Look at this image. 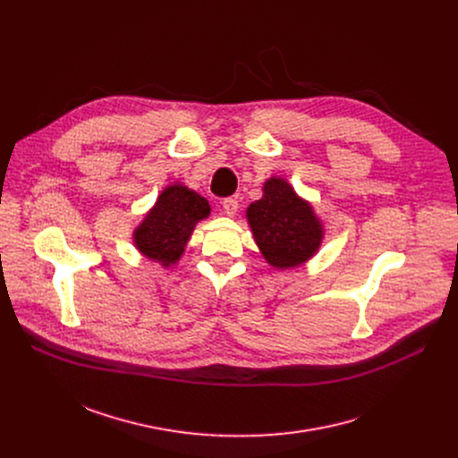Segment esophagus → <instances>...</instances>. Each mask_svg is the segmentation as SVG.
I'll return each instance as SVG.
<instances>
[{"label":"esophagus","mask_w":458,"mask_h":458,"mask_svg":"<svg viewBox=\"0 0 458 458\" xmlns=\"http://www.w3.org/2000/svg\"><path fill=\"white\" fill-rule=\"evenodd\" d=\"M223 210H225V214H226L228 217H233L235 212L239 210V201H237L235 198L225 199V201H223Z\"/></svg>","instance_id":"34e87169"}]
</instances>
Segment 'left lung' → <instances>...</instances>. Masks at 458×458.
<instances>
[{
  "instance_id": "left-lung-1",
  "label": "left lung",
  "mask_w": 458,
  "mask_h": 458,
  "mask_svg": "<svg viewBox=\"0 0 458 458\" xmlns=\"http://www.w3.org/2000/svg\"><path fill=\"white\" fill-rule=\"evenodd\" d=\"M263 191L246 210L260 253L281 270L306 263L322 241V225L313 208L281 177L268 179Z\"/></svg>"
}]
</instances>
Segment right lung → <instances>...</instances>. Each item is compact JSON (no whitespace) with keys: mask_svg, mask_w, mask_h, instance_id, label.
<instances>
[{"mask_svg":"<svg viewBox=\"0 0 458 458\" xmlns=\"http://www.w3.org/2000/svg\"><path fill=\"white\" fill-rule=\"evenodd\" d=\"M208 216L210 205L198 191L170 184L136 228L134 242L145 257L168 268L182 255L195 225Z\"/></svg>","mask_w":458,"mask_h":458,"instance_id":"add662e5","label":"right lung"}]
</instances>
